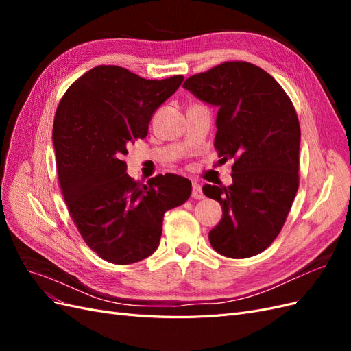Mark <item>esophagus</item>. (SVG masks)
I'll return each instance as SVG.
<instances>
[{
    "instance_id": "esophagus-1",
    "label": "esophagus",
    "mask_w": 351,
    "mask_h": 351,
    "mask_svg": "<svg viewBox=\"0 0 351 351\" xmlns=\"http://www.w3.org/2000/svg\"><path fill=\"white\" fill-rule=\"evenodd\" d=\"M193 190H192V197L193 199H204L205 197V195H204V192H202V186L199 184V183H196V182H193Z\"/></svg>"
}]
</instances>
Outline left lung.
<instances>
[{"label":"left lung","mask_w":351,"mask_h":351,"mask_svg":"<svg viewBox=\"0 0 351 351\" xmlns=\"http://www.w3.org/2000/svg\"><path fill=\"white\" fill-rule=\"evenodd\" d=\"M183 88L219 107L215 149L231 165V186H204L222 219L209 231L222 256L259 254L277 239L299 189L300 124L289 95L271 74L226 61L186 79Z\"/></svg>","instance_id":"obj_1"}]
</instances>
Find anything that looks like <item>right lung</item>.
Listing matches in <instances>:
<instances>
[{"instance_id": "obj_1", "label": "right lung", "mask_w": 351, "mask_h": 351, "mask_svg": "<svg viewBox=\"0 0 351 351\" xmlns=\"http://www.w3.org/2000/svg\"><path fill=\"white\" fill-rule=\"evenodd\" d=\"M183 79L147 80L119 66H98L60 101L52 127L60 187L74 226L104 261L129 265L151 256L164 214L192 193L190 180L177 174L134 182L123 159Z\"/></svg>"}]
</instances>
